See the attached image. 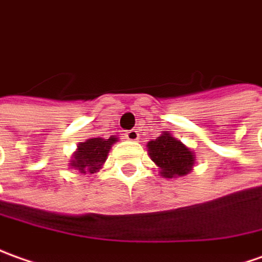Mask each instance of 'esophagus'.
I'll use <instances>...</instances> for the list:
<instances>
[{"label":"esophagus","instance_id":"esophagus-1","mask_svg":"<svg viewBox=\"0 0 262 262\" xmlns=\"http://www.w3.org/2000/svg\"><path fill=\"white\" fill-rule=\"evenodd\" d=\"M124 136H126V139H129V140H138L139 133L136 129H132V130L126 132V133H124Z\"/></svg>","mask_w":262,"mask_h":262}]
</instances>
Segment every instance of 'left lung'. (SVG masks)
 Masks as SVG:
<instances>
[{
    "label": "left lung",
    "mask_w": 262,
    "mask_h": 262,
    "mask_svg": "<svg viewBox=\"0 0 262 262\" xmlns=\"http://www.w3.org/2000/svg\"><path fill=\"white\" fill-rule=\"evenodd\" d=\"M147 149L150 159L161 168V175L163 178L186 175L193 166L191 149L170 136L168 132L155 140H150L147 143Z\"/></svg>",
    "instance_id": "obj_1"
}]
</instances>
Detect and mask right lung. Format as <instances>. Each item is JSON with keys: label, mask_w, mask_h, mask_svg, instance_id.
Here are the masks:
<instances>
[{"label": "right lung", "mask_w": 262, "mask_h": 262, "mask_svg": "<svg viewBox=\"0 0 262 262\" xmlns=\"http://www.w3.org/2000/svg\"><path fill=\"white\" fill-rule=\"evenodd\" d=\"M116 138L110 136L108 139L94 138L80 143L74 158L71 159L70 166L77 169L81 173H94L99 170L103 162L106 161L110 146L115 143Z\"/></svg>", "instance_id": "right-lung-1"}]
</instances>
